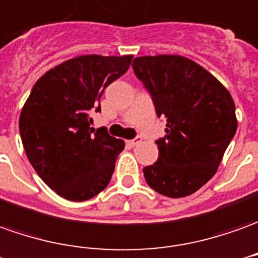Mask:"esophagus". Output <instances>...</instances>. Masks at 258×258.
<instances>
[{"mask_svg":"<svg viewBox=\"0 0 258 258\" xmlns=\"http://www.w3.org/2000/svg\"><path fill=\"white\" fill-rule=\"evenodd\" d=\"M140 142H142V138H140V136H136L135 139L127 140V145H129V146H136V145H139Z\"/></svg>","mask_w":258,"mask_h":258,"instance_id":"obj_1","label":"esophagus"}]
</instances>
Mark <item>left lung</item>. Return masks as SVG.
Returning a JSON list of instances; mask_svg holds the SVG:
<instances>
[{"mask_svg": "<svg viewBox=\"0 0 258 258\" xmlns=\"http://www.w3.org/2000/svg\"><path fill=\"white\" fill-rule=\"evenodd\" d=\"M132 67L157 116L167 119L164 138L156 140L159 159L143 168L146 182L170 198L191 195L214 177L233 139V99L211 73L182 56L136 57Z\"/></svg>", "mask_w": 258, "mask_h": 258, "instance_id": "8db88e82", "label": "left lung"}]
</instances>
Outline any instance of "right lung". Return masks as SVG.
<instances>
[{
    "instance_id": "1",
    "label": "right lung",
    "mask_w": 258,
    "mask_h": 258,
    "mask_svg": "<svg viewBox=\"0 0 258 258\" xmlns=\"http://www.w3.org/2000/svg\"><path fill=\"white\" fill-rule=\"evenodd\" d=\"M132 56L87 54L43 74L32 88L19 133L28 160L44 184L69 201H87L111 181L123 140L91 127L108 85L123 76Z\"/></svg>"
}]
</instances>
